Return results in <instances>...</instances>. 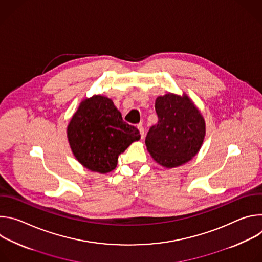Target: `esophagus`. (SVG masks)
Segmentation results:
<instances>
[{"label":"esophagus","mask_w":262,"mask_h":262,"mask_svg":"<svg viewBox=\"0 0 262 262\" xmlns=\"http://www.w3.org/2000/svg\"><path fill=\"white\" fill-rule=\"evenodd\" d=\"M137 127H138V129H139V132H140L141 138L143 139V138H144V127H143V125H142V124H138Z\"/></svg>","instance_id":"34e87169"}]
</instances>
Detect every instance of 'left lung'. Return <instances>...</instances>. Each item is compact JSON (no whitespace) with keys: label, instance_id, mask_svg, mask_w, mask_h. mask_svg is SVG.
<instances>
[{"label":"left lung","instance_id":"1","mask_svg":"<svg viewBox=\"0 0 262 262\" xmlns=\"http://www.w3.org/2000/svg\"><path fill=\"white\" fill-rule=\"evenodd\" d=\"M156 112L159 121L145 139L148 151L167 168L189 162L199 151L205 136L200 112L188 96L171 93L157 98Z\"/></svg>","mask_w":262,"mask_h":262}]
</instances>
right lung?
<instances>
[{
	"label": "right lung",
	"instance_id": "obj_1",
	"mask_svg": "<svg viewBox=\"0 0 262 262\" xmlns=\"http://www.w3.org/2000/svg\"><path fill=\"white\" fill-rule=\"evenodd\" d=\"M71 150L78 161L91 171L114 170L118 157L141 136L126 123L110 98L95 95L84 100L67 128Z\"/></svg>",
	"mask_w": 262,
	"mask_h": 262
}]
</instances>
